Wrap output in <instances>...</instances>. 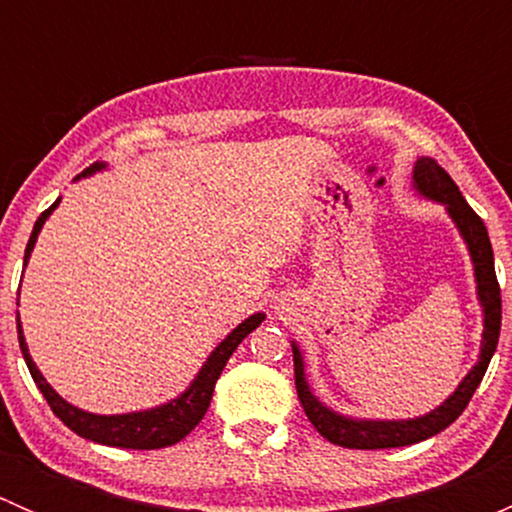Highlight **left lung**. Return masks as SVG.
<instances>
[{"label":"left lung","instance_id":"8db88e82","mask_svg":"<svg viewBox=\"0 0 512 512\" xmlns=\"http://www.w3.org/2000/svg\"><path fill=\"white\" fill-rule=\"evenodd\" d=\"M414 188L423 198H431L436 203L446 205L448 215L456 223L458 232L466 240L468 252H471L473 270H476L478 299L483 304V342H480L478 364L468 371L466 379L458 384V389L443 401L431 414L409 418V421H361V418H347L337 411L327 409L317 396L312 394L304 376V361L297 344L292 342L294 352V384H297V396L302 401V409L312 426L327 438L334 446L361 448V451H374V448H399L411 446V443L426 441L436 436L443 428L451 426L458 416L466 411L468 401L476 394L478 384L483 381L485 369L490 364L500 337V285L495 277L493 265V247H490L488 230L483 220L478 218L476 210L466 203L458 185L453 183L451 175L441 168L433 158H418L414 168Z\"/></svg>","mask_w":512,"mask_h":512}]
</instances>
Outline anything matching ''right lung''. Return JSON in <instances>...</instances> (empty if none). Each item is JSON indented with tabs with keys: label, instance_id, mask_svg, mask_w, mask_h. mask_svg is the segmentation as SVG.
Instances as JSON below:
<instances>
[{
	"label": "right lung",
	"instance_id": "add662e5",
	"mask_svg": "<svg viewBox=\"0 0 512 512\" xmlns=\"http://www.w3.org/2000/svg\"><path fill=\"white\" fill-rule=\"evenodd\" d=\"M101 168H106V165L94 163L81 175H91ZM56 205H59V200H56L49 210H44V213L39 215V220L34 223L32 237H29L27 242V252H24V267H27L29 255H32L36 235H39L41 225H44L46 218L54 213ZM262 319H265V314L257 312L252 314V317H247L240 327L232 329L223 342L215 347V352L208 356V361L203 364L200 374L195 376L193 384L188 386V391H183L178 399L168 401V404L163 406H156V409L151 411H136V414H118V416L89 414V411L76 409V406H71L69 401L61 399V396L46 384V379L41 376V371L36 369L32 356H29L27 342H24L22 322H19V312H17V334H19V347H22L24 361H27L34 384L39 386L46 404H49L51 411L64 421V426H69L71 431L79 433L81 438H89V441L94 443H103V446L133 448V451H153V448H165L183 441V438L198 426L200 418H203L205 411H208L210 399H213L215 381H218L220 374H223L227 359H230L232 352L237 349V344H240L252 329L260 327Z\"/></svg>",
	"mask_w": 512,
	"mask_h": 512
}]
</instances>
